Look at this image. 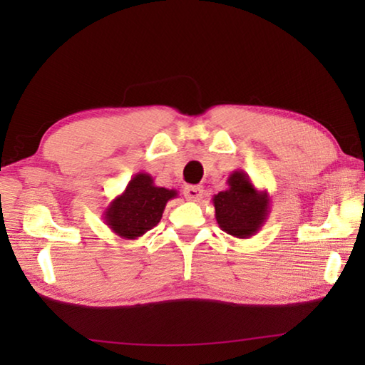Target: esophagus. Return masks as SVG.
I'll list each match as a JSON object with an SVG mask.
<instances>
[{
	"instance_id": "esophagus-1",
	"label": "esophagus",
	"mask_w": 365,
	"mask_h": 365,
	"mask_svg": "<svg viewBox=\"0 0 365 365\" xmlns=\"http://www.w3.org/2000/svg\"><path fill=\"white\" fill-rule=\"evenodd\" d=\"M183 195L188 201H200L202 196V187H187L183 190Z\"/></svg>"
}]
</instances>
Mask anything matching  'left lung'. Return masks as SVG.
<instances>
[{
    "instance_id": "obj_1",
    "label": "left lung",
    "mask_w": 365,
    "mask_h": 365,
    "mask_svg": "<svg viewBox=\"0 0 365 365\" xmlns=\"http://www.w3.org/2000/svg\"><path fill=\"white\" fill-rule=\"evenodd\" d=\"M227 185V190L212 197L215 220L232 237L251 238L269 217L270 195L267 190H257L243 170H233Z\"/></svg>"
}]
</instances>
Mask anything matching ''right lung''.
Masks as SVG:
<instances>
[{
  "label": "right lung",
  "mask_w": 365,
  "mask_h": 365,
  "mask_svg": "<svg viewBox=\"0 0 365 365\" xmlns=\"http://www.w3.org/2000/svg\"><path fill=\"white\" fill-rule=\"evenodd\" d=\"M174 197L175 190L156 187L150 174L138 172L104 209L103 220L119 237L137 240L159 224L165 205Z\"/></svg>",
  "instance_id": "obj_1"
}]
</instances>
